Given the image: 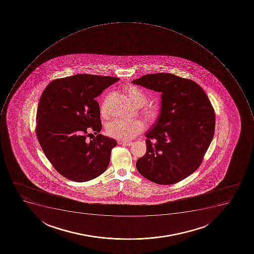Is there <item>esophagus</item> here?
<instances>
[{
  "label": "esophagus",
  "instance_id": "obj_1",
  "mask_svg": "<svg viewBox=\"0 0 254 254\" xmlns=\"http://www.w3.org/2000/svg\"><path fill=\"white\" fill-rule=\"evenodd\" d=\"M118 144H122V145L131 146L132 144V141H122V140H118Z\"/></svg>",
  "mask_w": 254,
  "mask_h": 254
}]
</instances>
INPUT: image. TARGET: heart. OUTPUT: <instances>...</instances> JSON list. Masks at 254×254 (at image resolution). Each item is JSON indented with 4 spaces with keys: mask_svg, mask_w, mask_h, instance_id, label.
<instances>
[{
    "mask_svg": "<svg viewBox=\"0 0 254 254\" xmlns=\"http://www.w3.org/2000/svg\"><path fill=\"white\" fill-rule=\"evenodd\" d=\"M125 92L136 106H140V112L142 116L149 123H153L160 117V109L157 105L145 104L148 100L147 94L133 85H126L124 87ZM102 117H107L105 103L102 105L100 109ZM144 129V122L140 120H114L107 124L106 132L108 136L115 138L122 141H128L132 140L138 134Z\"/></svg>",
    "mask_w": 254,
    "mask_h": 254,
    "instance_id": "obj_1",
    "label": "heart"
}]
</instances>
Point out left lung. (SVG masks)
I'll return each instance as SVG.
<instances>
[{
	"label": "left lung",
	"mask_w": 254,
	"mask_h": 254,
	"mask_svg": "<svg viewBox=\"0 0 254 254\" xmlns=\"http://www.w3.org/2000/svg\"><path fill=\"white\" fill-rule=\"evenodd\" d=\"M132 82L161 92L160 117L146 132V153L136 169L155 184L180 182L199 168L214 137L210 99L194 81L168 73L145 74Z\"/></svg>",
	"instance_id": "left-lung-1"
}]
</instances>
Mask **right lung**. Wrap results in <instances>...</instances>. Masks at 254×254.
<instances>
[{
  "mask_svg": "<svg viewBox=\"0 0 254 254\" xmlns=\"http://www.w3.org/2000/svg\"><path fill=\"white\" fill-rule=\"evenodd\" d=\"M118 81L112 76L78 74L53 80L44 90L36 136L48 160L65 178L86 182L108 168L117 143L99 134L100 108L95 98ZM91 131L97 136L90 141Z\"/></svg>",
  "mask_w": 254,
  "mask_h": 254,
  "instance_id": "1",
  "label": "right lung"
}]
</instances>
